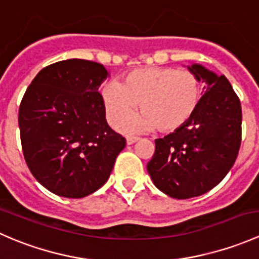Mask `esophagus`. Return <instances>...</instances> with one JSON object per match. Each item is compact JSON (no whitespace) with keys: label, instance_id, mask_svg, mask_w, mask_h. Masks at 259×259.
<instances>
[{"label":"esophagus","instance_id":"esophagus-1","mask_svg":"<svg viewBox=\"0 0 259 259\" xmlns=\"http://www.w3.org/2000/svg\"><path fill=\"white\" fill-rule=\"evenodd\" d=\"M139 140V138L138 137H132V135H129V137H126V143L127 144H134L135 142H138Z\"/></svg>","mask_w":259,"mask_h":259}]
</instances>
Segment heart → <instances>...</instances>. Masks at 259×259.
<instances>
[{
	"mask_svg": "<svg viewBox=\"0 0 259 259\" xmlns=\"http://www.w3.org/2000/svg\"><path fill=\"white\" fill-rule=\"evenodd\" d=\"M202 98L197 74L187 69L145 66L130 70L121 83L110 81L101 89L106 119L116 125L140 104L142 114L117 125L125 133L155 129L170 133L189 121Z\"/></svg>",
	"mask_w": 259,
	"mask_h": 259,
	"instance_id": "heart-1",
	"label": "heart"
}]
</instances>
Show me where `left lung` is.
Instances as JSON below:
<instances>
[{
    "instance_id": "obj_1",
    "label": "left lung",
    "mask_w": 259,
    "mask_h": 259,
    "mask_svg": "<svg viewBox=\"0 0 259 259\" xmlns=\"http://www.w3.org/2000/svg\"><path fill=\"white\" fill-rule=\"evenodd\" d=\"M205 85L194 115L171 134L155 139L148 169L154 185L176 199L209 192L233 166L242 142L241 101L224 75L192 65Z\"/></svg>"
}]
</instances>
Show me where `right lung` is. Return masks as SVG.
I'll list each match as a JSON object with an SVG mask.
<instances>
[{
	"label": "right lung",
	"mask_w": 259,
	"mask_h": 259,
	"mask_svg": "<svg viewBox=\"0 0 259 259\" xmlns=\"http://www.w3.org/2000/svg\"><path fill=\"white\" fill-rule=\"evenodd\" d=\"M101 64L71 59L44 67L18 110L26 164L41 185L65 198H83L103 187L125 138L105 119L99 86Z\"/></svg>",
	"instance_id": "obj_1"
}]
</instances>
